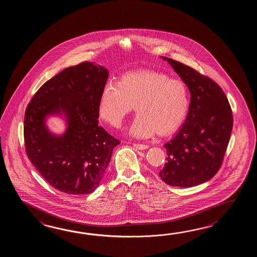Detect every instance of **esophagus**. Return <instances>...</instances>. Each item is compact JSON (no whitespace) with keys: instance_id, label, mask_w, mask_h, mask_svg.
I'll return each mask as SVG.
<instances>
[{"instance_id":"esophagus-1","label":"esophagus","mask_w":257,"mask_h":257,"mask_svg":"<svg viewBox=\"0 0 257 257\" xmlns=\"http://www.w3.org/2000/svg\"><path fill=\"white\" fill-rule=\"evenodd\" d=\"M133 146L136 148V149H139V150H146L149 147L148 145L141 144V143H133Z\"/></svg>"}]
</instances>
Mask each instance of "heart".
Wrapping results in <instances>:
<instances>
[{
	"label": "heart",
	"mask_w": 257,
	"mask_h": 257,
	"mask_svg": "<svg viewBox=\"0 0 257 257\" xmlns=\"http://www.w3.org/2000/svg\"><path fill=\"white\" fill-rule=\"evenodd\" d=\"M138 114L131 133L148 138L174 133L186 118L189 96L186 84L154 71H132L116 83L104 85L99 101V115L111 126H119L132 110Z\"/></svg>",
	"instance_id": "heart-1"
}]
</instances>
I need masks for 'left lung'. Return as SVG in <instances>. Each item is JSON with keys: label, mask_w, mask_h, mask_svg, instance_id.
I'll use <instances>...</instances> for the list:
<instances>
[{"label": "left lung", "mask_w": 257, "mask_h": 257, "mask_svg": "<svg viewBox=\"0 0 257 257\" xmlns=\"http://www.w3.org/2000/svg\"><path fill=\"white\" fill-rule=\"evenodd\" d=\"M191 93L186 122L167 142L168 157L159 175L167 185L197 186L217 174L229 144L232 111L221 87L209 77L166 57Z\"/></svg>", "instance_id": "8db88e82"}]
</instances>
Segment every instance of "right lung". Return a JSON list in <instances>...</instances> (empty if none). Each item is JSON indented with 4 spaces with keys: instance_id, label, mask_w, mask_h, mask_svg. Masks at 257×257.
<instances>
[{
    "instance_id": "obj_1",
    "label": "right lung",
    "mask_w": 257,
    "mask_h": 257,
    "mask_svg": "<svg viewBox=\"0 0 257 257\" xmlns=\"http://www.w3.org/2000/svg\"><path fill=\"white\" fill-rule=\"evenodd\" d=\"M108 71L83 61L44 83L28 104L24 140L28 157L45 180L69 195L95 190L120 142L98 126L99 101ZM62 110L68 128L52 136L44 126L49 114Z\"/></svg>"
}]
</instances>
